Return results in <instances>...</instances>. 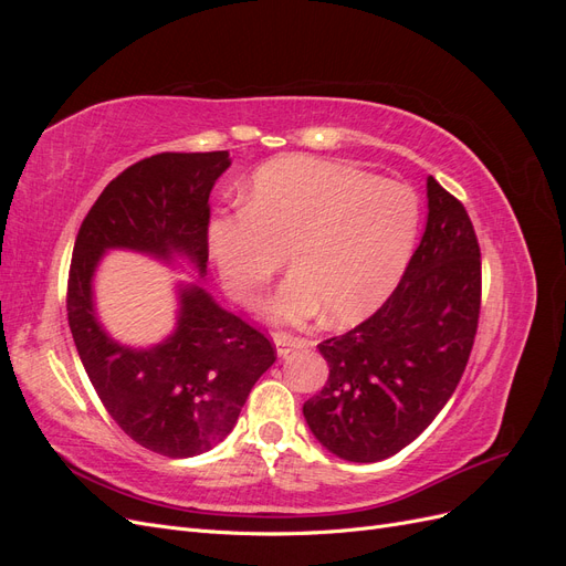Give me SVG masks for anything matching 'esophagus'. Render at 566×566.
<instances>
[{
	"instance_id": "obj_1",
	"label": "esophagus",
	"mask_w": 566,
	"mask_h": 566,
	"mask_svg": "<svg viewBox=\"0 0 566 566\" xmlns=\"http://www.w3.org/2000/svg\"><path fill=\"white\" fill-rule=\"evenodd\" d=\"M273 342H276V352L279 356H287L290 352H295L300 347L306 345L304 337H297V335H290V333H273Z\"/></svg>"
}]
</instances>
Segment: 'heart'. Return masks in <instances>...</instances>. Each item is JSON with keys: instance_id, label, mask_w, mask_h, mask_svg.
I'll return each mask as SVG.
<instances>
[{"instance_id": "1", "label": "heart", "mask_w": 566, "mask_h": 566, "mask_svg": "<svg viewBox=\"0 0 566 566\" xmlns=\"http://www.w3.org/2000/svg\"><path fill=\"white\" fill-rule=\"evenodd\" d=\"M416 229L418 200L403 184L285 158L254 175L243 210L210 221L208 245L233 300L252 302L287 254L295 279L273 300L271 316L297 323L321 306L331 323H352L378 310L397 285Z\"/></svg>"}]
</instances>
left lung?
Returning <instances> with one entry per match:
<instances>
[{
    "label": "left lung",
    "mask_w": 566,
    "mask_h": 566,
    "mask_svg": "<svg viewBox=\"0 0 566 566\" xmlns=\"http://www.w3.org/2000/svg\"><path fill=\"white\" fill-rule=\"evenodd\" d=\"M422 241L387 302L323 339L325 387L304 403L314 437L352 462H378L418 439L455 391L482 306V254L465 205L427 179Z\"/></svg>",
    "instance_id": "left-lung-1"
}]
</instances>
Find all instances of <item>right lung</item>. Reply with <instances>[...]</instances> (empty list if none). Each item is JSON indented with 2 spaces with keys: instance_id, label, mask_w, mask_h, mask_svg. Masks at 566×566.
Wrapping results in <instances>:
<instances>
[{
  "instance_id": "right-lung-1",
  "label": "right lung",
  "mask_w": 566,
  "mask_h": 566,
  "mask_svg": "<svg viewBox=\"0 0 566 566\" xmlns=\"http://www.w3.org/2000/svg\"><path fill=\"white\" fill-rule=\"evenodd\" d=\"M229 165V150H212L158 153L127 167L84 217L67 273V323L101 403L127 437L167 458L227 439L276 347L198 285L181 290L177 331L165 342L123 347L94 316L92 276L111 248L163 260L181 252L205 273L210 191Z\"/></svg>"
}]
</instances>
